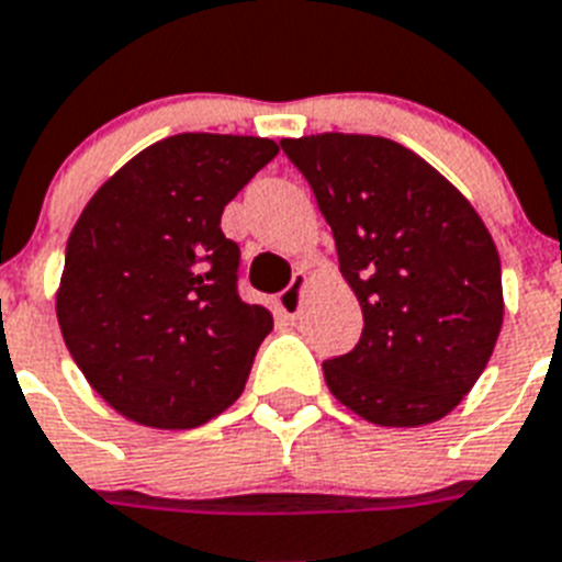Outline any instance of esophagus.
Masks as SVG:
<instances>
[{"label":"esophagus","instance_id":"obj_1","mask_svg":"<svg viewBox=\"0 0 562 562\" xmlns=\"http://www.w3.org/2000/svg\"><path fill=\"white\" fill-rule=\"evenodd\" d=\"M305 285H308V273L300 268V271L294 273V280H291V285L285 291H282L280 296H277V308L285 314V317H300V311H303V294H305Z\"/></svg>","mask_w":562,"mask_h":562}]
</instances>
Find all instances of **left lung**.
Instances as JSON below:
<instances>
[{
	"label": "left lung",
	"mask_w": 562,
	"mask_h": 562,
	"mask_svg": "<svg viewBox=\"0 0 562 562\" xmlns=\"http://www.w3.org/2000/svg\"><path fill=\"white\" fill-rule=\"evenodd\" d=\"M280 145L308 179L362 308L357 348L323 362L328 391L374 426L437 423L474 389L503 328L492 234L449 179L394 139Z\"/></svg>",
	"instance_id": "1"
}]
</instances>
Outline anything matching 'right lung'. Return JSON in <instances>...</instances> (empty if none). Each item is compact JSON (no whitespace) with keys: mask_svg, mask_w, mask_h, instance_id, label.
I'll return each instance as SVG.
<instances>
[{"mask_svg":"<svg viewBox=\"0 0 562 562\" xmlns=\"http://www.w3.org/2000/svg\"><path fill=\"white\" fill-rule=\"evenodd\" d=\"M277 154L262 136H165L79 214L56 319L85 380L131 423L202 426L243 394L273 317L239 300V248L220 220Z\"/></svg>","mask_w":562,"mask_h":562,"instance_id":"right-lung-1","label":"right lung"}]
</instances>
